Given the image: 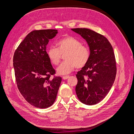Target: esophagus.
Segmentation results:
<instances>
[{
    "mask_svg": "<svg viewBox=\"0 0 134 134\" xmlns=\"http://www.w3.org/2000/svg\"><path fill=\"white\" fill-rule=\"evenodd\" d=\"M69 78V75H67V76H63V79L64 80L67 79H68Z\"/></svg>",
    "mask_w": 134,
    "mask_h": 134,
    "instance_id": "1",
    "label": "esophagus"
}]
</instances>
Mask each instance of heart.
Listing matches in <instances>:
<instances>
[{
	"mask_svg": "<svg viewBox=\"0 0 134 134\" xmlns=\"http://www.w3.org/2000/svg\"><path fill=\"white\" fill-rule=\"evenodd\" d=\"M57 48L50 46L47 50V55L52 64L58 65L62 54L65 53L64 60L58 68L59 74L65 75L70 72L75 68L81 69L87 64L90 59V49L82 44L80 41L72 36H66L58 41Z\"/></svg>",
	"mask_w": 134,
	"mask_h": 134,
	"instance_id": "1",
	"label": "heart"
}]
</instances>
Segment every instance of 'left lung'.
I'll return each mask as SVG.
<instances>
[{"mask_svg":"<svg viewBox=\"0 0 134 134\" xmlns=\"http://www.w3.org/2000/svg\"><path fill=\"white\" fill-rule=\"evenodd\" d=\"M86 40L91 56L87 64L76 75L77 97L81 102L91 106L102 100L115 80L117 67L115 53L108 40L87 28H72Z\"/></svg>","mask_w":134,"mask_h":134,"instance_id":"left-lung-1","label":"left lung"}]
</instances>
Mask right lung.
<instances>
[{
	"mask_svg": "<svg viewBox=\"0 0 134 134\" xmlns=\"http://www.w3.org/2000/svg\"><path fill=\"white\" fill-rule=\"evenodd\" d=\"M57 34V30L32 31L14 54L13 67L18 90L28 103L37 108H46L53 104L62 82V77L55 75V70L46 51L49 40Z\"/></svg>",
	"mask_w": 134,
	"mask_h": 134,
	"instance_id": "1",
	"label": "right lung"
}]
</instances>
